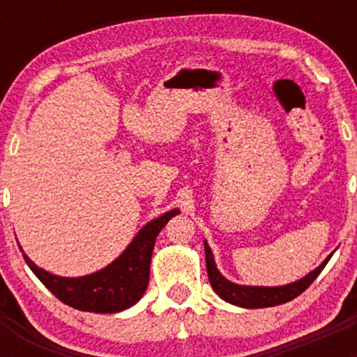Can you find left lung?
Masks as SVG:
<instances>
[{"label":"left lung","mask_w":357,"mask_h":357,"mask_svg":"<svg viewBox=\"0 0 357 357\" xmlns=\"http://www.w3.org/2000/svg\"><path fill=\"white\" fill-rule=\"evenodd\" d=\"M204 247H206V263H207V275H209L211 286L214 291L218 293L220 298H223L229 304H234L238 307H247V309H259V307H272V305L286 304V302L293 301L295 296L304 293L305 289L311 286L314 279L320 275L327 261L331 259V255L318 268H314L313 272H309L302 279L289 282L284 286H243L236 284L232 280L225 279L220 273L214 263V255L207 241L204 239Z\"/></svg>","instance_id":"8db88e82"}]
</instances>
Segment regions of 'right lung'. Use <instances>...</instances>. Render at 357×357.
<instances>
[{"label": "right lung", "instance_id": "right-lung-1", "mask_svg": "<svg viewBox=\"0 0 357 357\" xmlns=\"http://www.w3.org/2000/svg\"><path fill=\"white\" fill-rule=\"evenodd\" d=\"M178 209L168 211L162 216L148 222L135 234L123 254L105 268L84 277H61L37 266L24 254V261L53 295L69 307L89 313H119L141 301L150 280L151 252L164 225Z\"/></svg>", "mask_w": 357, "mask_h": 357}]
</instances>
